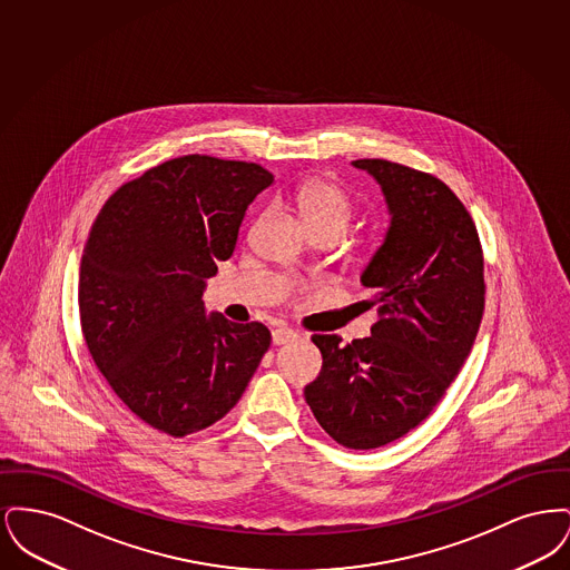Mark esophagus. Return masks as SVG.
<instances>
[{
  "mask_svg": "<svg viewBox=\"0 0 570 570\" xmlns=\"http://www.w3.org/2000/svg\"><path fill=\"white\" fill-rule=\"evenodd\" d=\"M297 337V331H293V328H288V326H277V328H273L272 340L275 346L288 344V342H295Z\"/></svg>",
  "mask_w": 570,
  "mask_h": 570,
  "instance_id": "esophagus-1",
  "label": "esophagus"
}]
</instances>
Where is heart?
I'll use <instances>...</instances> for the list:
<instances>
[{"instance_id":"heart-1","label":"heart","mask_w":570,"mask_h":570,"mask_svg":"<svg viewBox=\"0 0 570 570\" xmlns=\"http://www.w3.org/2000/svg\"><path fill=\"white\" fill-rule=\"evenodd\" d=\"M295 200L298 216L309 233L331 230L340 237L353 217V205L346 191L326 179H312L303 184Z\"/></svg>"}]
</instances>
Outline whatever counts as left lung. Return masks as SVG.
Listing matches in <instances>:
<instances>
[{"mask_svg": "<svg viewBox=\"0 0 570 570\" xmlns=\"http://www.w3.org/2000/svg\"><path fill=\"white\" fill-rule=\"evenodd\" d=\"M384 194L389 228L361 284L379 307L372 335L323 354L305 402L326 434L354 451L379 449L430 416L472 351L485 309L483 252L460 198L434 175L389 160H354Z\"/></svg>", "mask_w": 570, "mask_h": 570, "instance_id": "left-lung-1", "label": "left lung"}]
</instances>
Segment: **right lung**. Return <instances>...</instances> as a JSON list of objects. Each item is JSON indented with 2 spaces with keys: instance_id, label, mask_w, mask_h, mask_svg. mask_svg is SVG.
<instances>
[{
  "instance_id": "add662e5",
  "label": "right lung",
  "mask_w": 570,
  "mask_h": 570,
  "mask_svg": "<svg viewBox=\"0 0 570 570\" xmlns=\"http://www.w3.org/2000/svg\"><path fill=\"white\" fill-rule=\"evenodd\" d=\"M263 166L184 156L121 186L96 217L79 272L87 348L117 397L164 434H194L239 402L269 351L261 323L207 314Z\"/></svg>"
}]
</instances>
